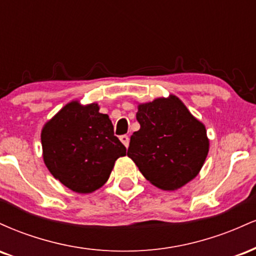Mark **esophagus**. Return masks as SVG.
Segmentation results:
<instances>
[{"label": "esophagus", "instance_id": "34e87169", "mask_svg": "<svg viewBox=\"0 0 256 256\" xmlns=\"http://www.w3.org/2000/svg\"><path fill=\"white\" fill-rule=\"evenodd\" d=\"M120 140H122V143L126 146V148H128V144H130V138H128V134H122V136H120Z\"/></svg>", "mask_w": 256, "mask_h": 256}]
</instances>
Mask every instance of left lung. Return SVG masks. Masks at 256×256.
Returning <instances> with one entry per match:
<instances>
[{
	"mask_svg": "<svg viewBox=\"0 0 256 256\" xmlns=\"http://www.w3.org/2000/svg\"><path fill=\"white\" fill-rule=\"evenodd\" d=\"M140 128L131 136L128 156L164 190L183 186L198 174L210 142L202 122L176 96L138 106Z\"/></svg>",
	"mask_w": 256,
	"mask_h": 256,
	"instance_id": "obj_1",
	"label": "left lung"
}]
</instances>
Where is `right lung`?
Segmentation results:
<instances>
[{"instance_id": "1", "label": "right lung", "mask_w": 256, "mask_h": 256, "mask_svg": "<svg viewBox=\"0 0 256 256\" xmlns=\"http://www.w3.org/2000/svg\"><path fill=\"white\" fill-rule=\"evenodd\" d=\"M98 106L66 104L44 125L42 140L46 166L64 186L88 194L110 178L114 162L126 148L114 136V128Z\"/></svg>"}]
</instances>
